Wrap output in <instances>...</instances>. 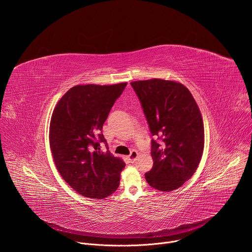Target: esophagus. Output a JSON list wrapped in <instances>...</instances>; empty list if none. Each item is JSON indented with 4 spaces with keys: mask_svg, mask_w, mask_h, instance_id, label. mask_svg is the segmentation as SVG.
Instances as JSON below:
<instances>
[{
    "mask_svg": "<svg viewBox=\"0 0 252 252\" xmlns=\"http://www.w3.org/2000/svg\"><path fill=\"white\" fill-rule=\"evenodd\" d=\"M137 152L136 151H134V150H132L131 152H130V154H129V156H128V158H129V160L131 161V162H133L135 159H136V158H137Z\"/></svg>",
    "mask_w": 252,
    "mask_h": 252,
    "instance_id": "obj_1",
    "label": "esophagus"
}]
</instances>
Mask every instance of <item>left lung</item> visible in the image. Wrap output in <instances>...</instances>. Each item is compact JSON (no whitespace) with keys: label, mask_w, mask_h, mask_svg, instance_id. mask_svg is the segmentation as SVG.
Instances as JSON below:
<instances>
[{"label":"left lung","mask_w":252,"mask_h":252,"mask_svg":"<svg viewBox=\"0 0 252 252\" xmlns=\"http://www.w3.org/2000/svg\"><path fill=\"white\" fill-rule=\"evenodd\" d=\"M152 134L153 168L148 184L160 191L181 188L195 172L204 148L200 111L187 87L174 81L153 79L130 83Z\"/></svg>","instance_id":"1"}]
</instances>
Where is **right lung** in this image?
<instances>
[{"mask_svg": "<svg viewBox=\"0 0 252 252\" xmlns=\"http://www.w3.org/2000/svg\"><path fill=\"white\" fill-rule=\"evenodd\" d=\"M126 83L112 86L79 85L69 89L54 109L50 147L58 171L78 193L101 199L114 193L126 163L110 151L101 132Z\"/></svg>", "mask_w": 252, "mask_h": 252, "instance_id": "obj_1", "label": "right lung"}]
</instances>
